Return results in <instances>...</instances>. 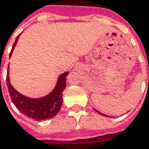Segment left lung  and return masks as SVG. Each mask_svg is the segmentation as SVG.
Returning <instances> with one entry per match:
<instances>
[{
  "label": "left lung",
  "mask_w": 149,
  "mask_h": 149,
  "mask_svg": "<svg viewBox=\"0 0 149 149\" xmlns=\"http://www.w3.org/2000/svg\"><path fill=\"white\" fill-rule=\"evenodd\" d=\"M94 110H95V111L97 112V113H99V114L102 115V116H105V117H109V116H108V115H106V114H104V113H101V112L97 111V109H94Z\"/></svg>",
  "instance_id": "8db88e82"
}]
</instances>
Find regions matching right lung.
Returning a JSON list of instances; mask_svg holds the SVG:
<instances>
[{
	"label": "right lung",
	"mask_w": 149,
	"mask_h": 149,
	"mask_svg": "<svg viewBox=\"0 0 149 149\" xmlns=\"http://www.w3.org/2000/svg\"><path fill=\"white\" fill-rule=\"evenodd\" d=\"M19 36L20 34L17 36L16 38L15 43H13L11 50L9 58L12 56L13 52L17 45V41L19 40ZM68 74L69 72L67 71L58 76L55 88L49 94L43 97L32 98L21 94L17 91V90H15L12 86L9 79V65H8L6 81H7L8 89L10 94L11 99L17 109L22 113L28 116L29 118H32L38 121L54 118L60 110V108L63 105V91L67 86L66 79Z\"/></svg>",
	"instance_id": "right-lung-1"
}]
</instances>
